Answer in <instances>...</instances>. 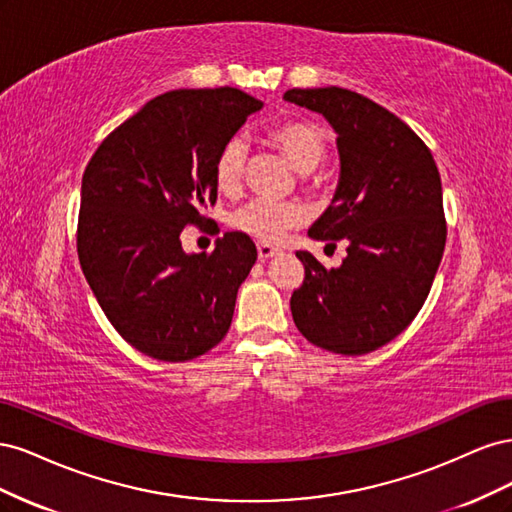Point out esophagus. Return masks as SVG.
Wrapping results in <instances>:
<instances>
[{"label": "esophagus", "instance_id": "esophagus-1", "mask_svg": "<svg viewBox=\"0 0 512 512\" xmlns=\"http://www.w3.org/2000/svg\"><path fill=\"white\" fill-rule=\"evenodd\" d=\"M280 252H282L280 247H275V245H271V243H258V258H260V260L273 258V256L280 254Z\"/></svg>", "mask_w": 512, "mask_h": 512}]
</instances>
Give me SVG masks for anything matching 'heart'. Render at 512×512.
Here are the masks:
<instances>
[{"label":"heart","mask_w":512,"mask_h":512,"mask_svg":"<svg viewBox=\"0 0 512 512\" xmlns=\"http://www.w3.org/2000/svg\"><path fill=\"white\" fill-rule=\"evenodd\" d=\"M271 143L282 156L299 170L301 177H312L316 168L327 158V134L312 121L294 119L275 126L271 130ZM247 143L241 136L230 138L215 158V181L222 192H237L245 177ZM305 218V209L294 200H269L254 198L241 209L232 213V226L247 232V235L275 241L288 228L299 226Z\"/></svg>","instance_id":"1"}]
</instances>
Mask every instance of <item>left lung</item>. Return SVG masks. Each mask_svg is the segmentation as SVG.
I'll list each match as a JSON object with an SVG mask.
<instances>
[{"label":"left lung","instance_id":"left-lung-1","mask_svg":"<svg viewBox=\"0 0 512 512\" xmlns=\"http://www.w3.org/2000/svg\"><path fill=\"white\" fill-rule=\"evenodd\" d=\"M284 100L320 113L337 134V190L307 235L348 243L337 269L297 252L305 280L290 297L294 324L329 352H374L414 320L440 267L438 166L404 121L350 89H288Z\"/></svg>","mask_w":512,"mask_h":512}]
</instances>
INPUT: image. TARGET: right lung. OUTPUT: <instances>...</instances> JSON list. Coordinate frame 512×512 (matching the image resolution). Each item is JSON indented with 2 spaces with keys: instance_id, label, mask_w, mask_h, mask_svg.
<instances>
[{
  "instance_id": "add662e5",
  "label": "right lung",
  "mask_w": 512,
  "mask_h": 512,
  "mask_svg": "<svg viewBox=\"0 0 512 512\" xmlns=\"http://www.w3.org/2000/svg\"><path fill=\"white\" fill-rule=\"evenodd\" d=\"M262 102L235 87L175 89L108 134L81 185L76 250L89 288L130 346L183 363L218 346L256 262L245 232L185 254L181 230L218 200L215 158Z\"/></svg>"
}]
</instances>
